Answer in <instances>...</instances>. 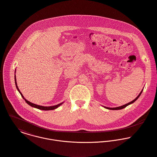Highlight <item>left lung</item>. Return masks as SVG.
Listing matches in <instances>:
<instances>
[{
	"label": "left lung",
	"instance_id": "obj_1",
	"mask_svg": "<svg viewBox=\"0 0 157 157\" xmlns=\"http://www.w3.org/2000/svg\"><path fill=\"white\" fill-rule=\"evenodd\" d=\"M143 89L142 90V91L140 92V93L139 94V95L133 100V101H132V102H129V103H128V104H127L124 105H122V106H117V107H114V108H109V107H106V106H103L104 108H106V109H112V110H117V109H123V108H125L126 106H127L128 105H129L132 104H133V102H135L138 98H139V97L140 96V95L141 94V93H142V92H143Z\"/></svg>",
	"mask_w": 157,
	"mask_h": 157
}]
</instances>
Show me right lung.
I'll return each mask as SVG.
<instances>
[{
    "label": "right lung",
    "instance_id": "right-lung-1",
    "mask_svg": "<svg viewBox=\"0 0 157 157\" xmlns=\"http://www.w3.org/2000/svg\"><path fill=\"white\" fill-rule=\"evenodd\" d=\"M15 72H16V71H15ZM14 81H15L16 87L17 91H19V93L21 94V96L22 97V98L25 100V102H26L27 104H28L30 106H32V107H34V108H37V109H41V110H46V111H47V110H53V109H55L59 107L61 105H62L64 103V102H61V103H60V104H59L53 105V106H41V105H38L33 104V103H32V102L28 101L27 100H26V99L24 98V97L23 96V95H22V94L21 93V92L19 91V88H18V86H17V85L16 78V75H14Z\"/></svg>",
    "mask_w": 157,
    "mask_h": 157
}]
</instances>
